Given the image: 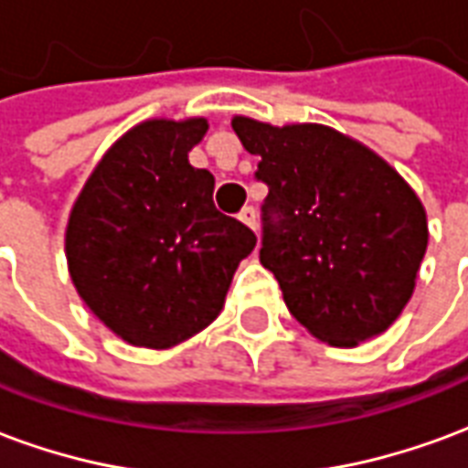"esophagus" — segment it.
Returning a JSON list of instances; mask_svg holds the SVG:
<instances>
[{"instance_id":"esophagus-1","label":"esophagus","mask_w":468,"mask_h":468,"mask_svg":"<svg viewBox=\"0 0 468 468\" xmlns=\"http://www.w3.org/2000/svg\"><path fill=\"white\" fill-rule=\"evenodd\" d=\"M239 219L244 221V224H247L249 229H254V231L259 229L257 211H254V207H244V209H241V214H239Z\"/></svg>"}]
</instances>
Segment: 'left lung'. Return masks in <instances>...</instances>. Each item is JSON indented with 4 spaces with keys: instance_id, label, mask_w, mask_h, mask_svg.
I'll use <instances>...</instances> for the list:
<instances>
[{
    "instance_id": "8db88e82",
    "label": "left lung",
    "mask_w": 468,
    "mask_h": 468,
    "mask_svg": "<svg viewBox=\"0 0 468 468\" xmlns=\"http://www.w3.org/2000/svg\"><path fill=\"white\" fill-rule=\"evenodd\" d=\"M269 186L259 259L294 319L332 346L387 332L414 294L426 209L369 146L324 124L231 119Z\"/></svg>"
}]
</instances>
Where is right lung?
Here are the masks:
<instances>
[{
  "label": "right lung",
  "mask_w": 468,
  "mask_h": 468,
  "mask_svg": "<svg viewBox=\"0 0 468 468\" xmlns=\"http://www.w3.org/2000/svg\"><path fill=\"white\" fill-rule=\"evenodd\" d=\"M207 117L146 119L109 146L64 231L71 284L132 346L172 349L224 309L254 231L214 207V176L189 164Z\"/></svg>",
  "instance_id": "add662e5"
}]
</instances>
